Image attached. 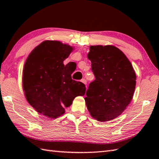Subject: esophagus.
Instances as JSON below:
<instances>
[{
  "instance_id": "34e87169",
  "label": "esophagus",
  "mask_w": 159,
  "mask_h": 159,
  "mask_svg": "<svg viewBox=\"0 0 159 159\" xmlns=\"http://www.w3.org/2000/svg\"><path fill=\"white\" fill-rule=\"evenodd\" d=\"M81 82H82L83 83L85 84V85H86V84H87V80H86V79H82V80H81Z\"/></svg>"
}]
</instances>
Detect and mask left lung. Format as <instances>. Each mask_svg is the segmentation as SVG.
Returning a JSON list of instances; mask_svg holds the SVG:
<instances>
[{
    "mask_svg": "<svg viewBox=\"0 0 159 159\" xmlns=\"http://www.w3.org/2000/svg\"><path fill=\"white\" fill-rule=\"evenodd\" d=\"M87 57L96 78L86 92L87 109L98 121L112 120L133 99L135 72L126 55L116 46H91Z\"/></svg>",
    "mask_w": 159,
    "mask_h": 159,
    "instance_id": "1",
    "label": "left lung"
}]
</instances>
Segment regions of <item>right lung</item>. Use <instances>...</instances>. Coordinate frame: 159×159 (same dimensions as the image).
Here are the masks:
<instances>
[{
    "instance_id": "obj_1",
    "label": "right lung",
    "mask_w": 159,
    "mask_h": 159,
    "mask_svg": "<svg viewBox=\"0 0 159 159\" xmlns=\"http://www.w3.org/2000/svg\"><path fill=\"white\" fill-rule=\"evenodd\" d=\"M72 46L46 40L33 49L23 70L22 86L28 102L40 114L57 118L65 113L76 96H84L85 85L72 79L75 63L64 65Z\"/></svg>"
}]
</instances>
